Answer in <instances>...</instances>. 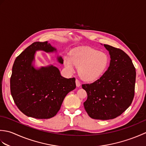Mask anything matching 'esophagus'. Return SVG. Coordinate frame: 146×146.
Listing matches in <instances>:
<instances>
[{"mask_svg":"<svg viewBox=\"0 0 146 146\" xmlns=\"http://www.w3.org/2000/svg\"><path fill=\"white\" fill-rule=\"evenodd\" d=\"M75 82H76V85L77 87H79V86H80V85H81V84H80V83L78 80H76Z\"/></svg>","mask_w":146,"mask_h":146,"instance_id":"34e87169","label":"esophagus"}]
</instances>
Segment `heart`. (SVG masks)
<instances>
[{
	"mask_svg": "<svg viewBox=\"0 0 146 146\" xmlns=\"http://www.w3.org/2000/svg\"><path fill=\"white\" fill-rule=\"evenodd\" d=\"M64 65L73 72L75 67L79 68V75L85 82H92L99 79L107 70L109 57L103 51L90 47H81L71 52L70 56H65Z\"/></svg>",
	"mask_w": 146,
	"mask_h": 146,
	"instance_id": "b5f03b06",
	"label": "heart"
}]
</instances>
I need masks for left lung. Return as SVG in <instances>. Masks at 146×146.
Listing matches in <instances>:
<instances>
[{
	"label": "left lung",
	"mask_w": 146,
	"mask_h": 146,
	"mask_svg": "<svg viewBox=\"0 0 146 146\" xmlns=\"http://www.w3.org/2000/svg\"><path fill=\"white\" fill-rule=\"evenodd\" d=\"M104 46L110 54L109 66L100 78L82 85V88L87 93L83 105L88 115L106 120L120 115L132 104L136 72L131 59L124 51Z\"/></svg>",
	"instance_id": "1"
}]
</instances>
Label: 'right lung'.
I'll use <instances>...</instances> for the list:
<instances>
[{"label":"right lung","instance_id":"obj_1","mask_svg":"<svg viewBox=\"0 0 146 146\" xmlns=\"http://www.w3.org/2000/svg\"><path fill=\"white\" fill-rule=\"evenodd\" d=\"M57 53L48 41L35 42L15 60L11 77V92L15 105L26 115L38 119H49L60 110L66 95L76 88L75 78H65L52 64L36 67L37 51ZM56 60L63 64L58 54Z\"/></svg>","mask_w":146,"mask_h":146}]
</instances>
